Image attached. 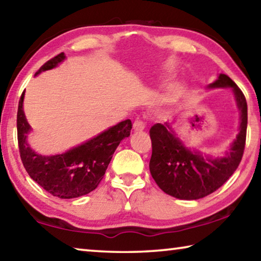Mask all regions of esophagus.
I'll use <instances>...</instances> for the list:
<instances>
[{"instance_id": "1", "label": "esophagus", "mask_w": 261, "mask_h": 261, "mask_svg": "<svg viewBox=\"0 0 261 261\" xmlns=\"http://www.w3.org/2000/svg\"><path fill=\"white\" fill-rule=\"evenodd\" d=\"M145 129V123L140 120H136L134 123V130L135 131H143Z\"/></svg>"}]
</instances>
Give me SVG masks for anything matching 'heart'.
<instances>
[{"mask_svg": "<svg viewBox=\"0 0 261 261\" xmlns=\"http://www.w3.org/2000/svg\"><path fill=\"white\" fill-rule=\"evenodd\" d=\"M183 92H184V87L182 85H179V84H177V85L171 86V88H170V93L173 94L174 96L182 95Z\"/></svg>", "mask_w": 261, "mask_h": 261, "instance_id": "b5f03b06", "label": "heart"}]
</instances>
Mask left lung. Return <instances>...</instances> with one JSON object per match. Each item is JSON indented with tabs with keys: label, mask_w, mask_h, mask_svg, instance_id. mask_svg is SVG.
Returning <instances> with one entry per match:
<instances>
[{
	"label": "left lung",
	"mask_w": 261,
	"mask_h": 261,
	"mask_svg": "<svg viewBox=\"0 0 261 261\" xmlns=\"http://www.w3.org/2000/svg\"><path fill=\"white\" fill-rule=\"evenodd\" d=\"M207 88H230L241 114L238 134L226 155L213 158L185 146L171 123H156L149 130L152 140L149 171L159 188L177 199L196 200L216 191L235 173L244 153L247 126L244 94L223 73H220Z\"/></svg>",
	"instance_id": "obj_1"
}]
</instances>
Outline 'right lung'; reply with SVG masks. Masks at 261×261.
<instances>
[{"label":"right lung","mask_w":261,"mask_h":261,"mask_svg":"<svg viewBox=\"0 0 261 261\" xmlns=\"http://www.w3.org/2000/svg\"><path fill=\"white\" fill-rule=\"evenodd\" d=\"M65 60L64 53L46 62L35 76L54 69ZM25 91L20 96L17 113V135L20 159L30 177L54 197L61 199L78 198L96 189L121 141L130 136L132 123L122 121L93 138L67 152L42 155L31 148L28 136L32 127L24 113Z\"/></svg>","instance_id":"add662e5"}]
</instances>
